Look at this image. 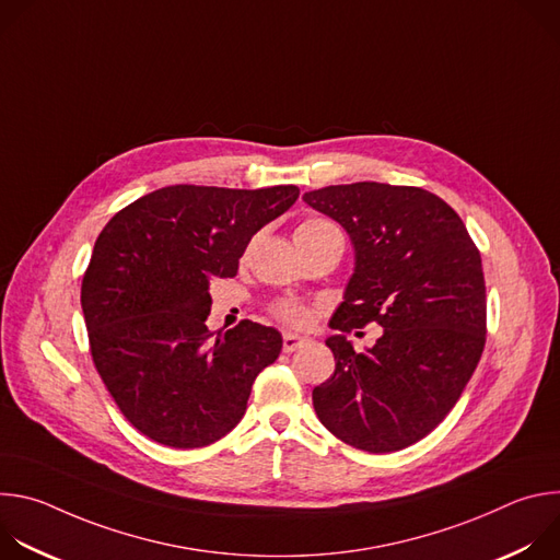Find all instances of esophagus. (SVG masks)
<instances>
[{
	"label": "esophagus",
	"mask_w": 560,
	"mask_h": 560,
	"mask_svg": "<svg viewBox=\"0 0 560 560\" xmlns=\"http://www.w3.org/2000/svg\"><path fill=\"white\" fill-rule=\"evenodd\" d=\"M305 343V337H299L294 332H285L283 335V350L285 352H294L296 348H301Z\"/></svg>",
	"instance_id": "esophagus-1"
}]
</instances>
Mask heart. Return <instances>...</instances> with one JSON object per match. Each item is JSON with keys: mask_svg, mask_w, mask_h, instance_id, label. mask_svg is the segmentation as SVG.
<instances>
[{"mask_svg": "<svg viewBox=\"0 0 560 560\" xmlns=\"http://www.w3.org/2000/svg\"><path fill=\"white\" fill-rule=\"evenodd\" d=\"M330 225H332V223H328V221H324V219H307V221H303V223L296 228L294 236L314 234V232L324 230V228H330ZM275 314L281 318L283 324L294 326V328H305V326L312 322V318H314V310H312L310 305H305V303H299V301H281V303H277V305H275Z\"/></svg>", "mask_w": 560, "mask_h": 560, "instance_id": "b5f03b06", "label": "heart"}]
</instances>
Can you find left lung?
Returning <instances> with one entry per match:
<instances>
[{
  "label": "left lung",
  "instance_id": "8db88e82",
  "mask_svg": "<svg viewBox=\"0 0 560 560\" xmlns=\"http://www.w3.org/2000/svg\"><path fill=\"white\" fill-rule=\"evenodd\" d=\"M303 201L343 225L354 272L326 339L335 374L312 389L343 443L385 454L430 434L454 408L486 346L481 255L436 195L376 182L328 186ZM376 320L384 335L359 355L345 337Z\"/></svg>",
  "mask_w": 560,
  "mask_h": 560
}]
</instances>
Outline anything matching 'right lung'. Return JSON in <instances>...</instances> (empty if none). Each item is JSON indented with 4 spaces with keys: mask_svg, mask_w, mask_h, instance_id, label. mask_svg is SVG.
<instances>
[{
    "mask_svg": "<svg viewBox=\"0 0 560 560\" xmlns=\"http://www.w3.org/2000/svg\"><path fill=\"white\" fill-rule=\"evenodd\" d=\"M296 197V186H168L126 206L97 236L82 281L91 352L117 408L148 439L203 447L246 415L283 339L248 318L214 339L208 290L236 275L250 238Z\"/></svg>",
    "mask_w": 560,
    "mask_h": 560,
    "instance_id": "1",
    "label": "right lung"
}]
</instances>
